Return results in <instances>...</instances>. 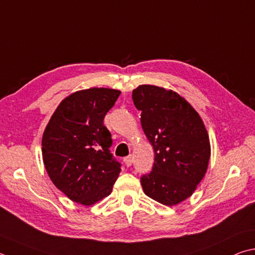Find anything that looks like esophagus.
Here are the masks:
<instances>
[{"label":"esophagus","mask_w":255,"mask_h":255,"mask_svg":"<svg viewBox=\"0 0 255 255\" xmlns=\"http://www.w3.org/2000/svg\"><path fill=\"white\" fill-rule=\"evenodd\" d=\"M124 163H125V165L127 166V167H129V166H131V164H132V156L129 155L127 157H125Z\"/></svg>","instance_id":"esophagus-1"}]
</instances>
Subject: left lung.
I'll use <instances>...</instances> for the list:
<instances>
[{"label": "left lung", "instance_id": "8db88e82", "mask_svg": "<svg viewBox=\"0 0 255 255\" xmlns=\"http://www.w3.org/2000/svg\"><path fill=\"white\" fill-rule=\"evenodd\" d=\"M143 132L155 151L149 174L140 183L147 196L172 206L186 200L204 177L210 139L200 115L173 90L142 85L132 91Z\"/></svg>", "mask_w": 255, "mask_h": 255}]
</instances>
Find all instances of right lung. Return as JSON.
<instances>
[{
    "mask_svg": "<svg viewBox=\"0 0 255 255\" xmlns=\"http://www.w3.org/2000/svg\"><path fill=\"white\" fill-rule=\"evenodd\" d=\"M119 90L90 88L67 97L55 109L42 137L49 177L71 201L92 205L108 196L122 170L109 148L104 118Z\"/></svg>",
    "mask_w": 255,
    "mask_h": 255,
    "instance_id": "obj_1",
    "label": "right lung"
}]
</instances>
